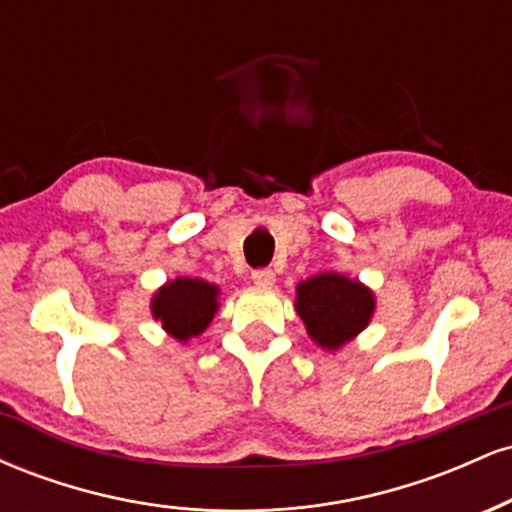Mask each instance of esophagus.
Listing matches in <instances>:
<instances>
[{
	"label": "esophagus",
	"mask_w": 512,
	"mask_h": 512,
	"mask_svg": "<svg viewBox=\"0 0 512 512\" xmlns=\"http://www.w3.org/2000/svg\"><path fill=\"white\" fill-rule=\"evenodd\" d=\"M252 281H255L257 286H272L274 284V272H272V269H267V267L255 269V272H252Z\"/></svg>",
	"instance_id": "34e87169"
}]
</instances>
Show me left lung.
<instances>
[{
  "mask_svg": "<svg viewBox=\"0 0 512 512\" xmlns=\"http://www.w3.org/2000/svg\"><path fill=\"white\" fill-rule=\"evenodd\" d=\"M296 296L305 330L325 349H339L354 339L368 325L375 308L373 293L366 286L334 272L301 281Z\"/></svg>",
  "mask_w": 512,
  "mask_h": 512,
  "instance_id": "obj_1",
  "label": "left lung"
}]
</instances>
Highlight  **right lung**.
<instances>
[{"instance_id": "add662e5", "label": "right lung", "mask_w": 512, "mask_h": 512, "mask_svg": "<svg viewBox=\"0 0 512 512\" xmlns=\"http://www.w3.org/2000/svg\"><path fill=\"white\" fill-rule=\"evenodd\" d=\"M216 296H219V289L214 284L185 276V279H175L163 286L154 296L151 310L175 339L187 342L190 337H197L207 330L211 317L219 308Z\"/></svg>"}]
</instances>
